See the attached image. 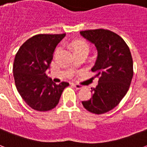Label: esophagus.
<instances>
[{
  "label": "esophagus",
  "instance_id": "obj_1",
  "mask_svg": "<svg viewBox=\"0 0 147 147\" xmlns=\"http://www.w3.org/2000/svg\"><path fill=\"white\" fill-rule=\"evenodd\" d=\"M73 86H74V87L76 88V89H81V88H83L82 86H80V85H78V84H74Z\"/></svg>",
  "mask_w": 147,
  "mask_h": 147
}]
</instances>
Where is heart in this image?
I'll use <instances>...</instances> for the list:
<instances>
[{"mask_svg": "<svg viewBox=\"0 0 147 147\" xmlns=\"http://www.w3.org/2000/svg\"><path fill=\"white\" fill-rule=\"evenodd\" d=\"M71 47H72V49H73L75 54L79 53V52H82V51H86L88 53V51H89V46L88 45L85 41H74L71 43ZM60 50V48L57 49L56 50V53H58Z\"/></svg>", "mask_w": 147, "mask_h": 147, "instance_id": "b5f03b06", "label": "heart"}]
</instances>
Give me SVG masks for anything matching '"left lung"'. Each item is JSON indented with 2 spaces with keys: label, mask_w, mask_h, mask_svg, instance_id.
Wrapping results in <instances>:
<instances>
[{
  "label": "left lung",
  "mask_w": 147,
  "mask_h": 147,
  "mask_svg": "<svg viewBox=\"0 0 147 147\" xmlns=\"http://www.w3.org/2000/svg\"><path fill=\"white\" fill-rule=\"evenodd\" d=\"M80 34L96 46L98 55L92 71L98 77V85L92 88V97L82 103L90 113H105L115 108L128 92L133 76L131 52L124 40L109 30H88Z\"/></svg>",
  "instance_id": "left-lung-1"
}]
</instances>
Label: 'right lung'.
Instances as JSON below:
<instances>
[{
    "label": "right lung",
    "mask_w": 147,
    "mask_h": 147,
    "mask_svg": "<svg viewBox=\"0 0 147 147\" xmlns=\"http://www.w3.org/2000/svg\"><path fill=\"white\" fill-rule=\"evenodd\" d=\"M65 36L37 34L27 40L17 52L13 73L16 88L24 101L34 110H51L59 103L62 92L69 83L56 85L47 77L58 44Z\"/></svg>",
    "instance_id": "1"
}]
</instances>
